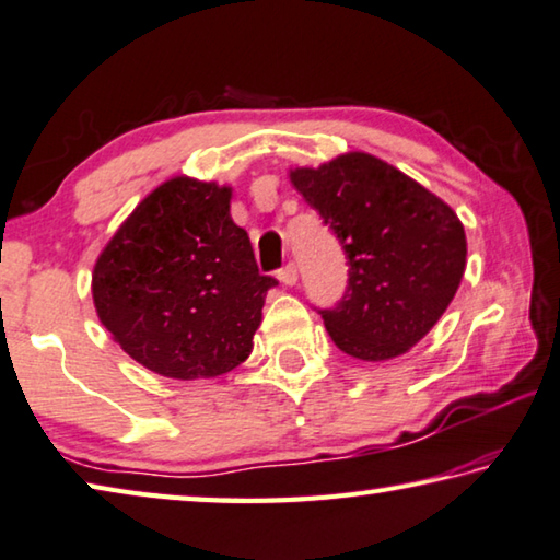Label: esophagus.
<instances>
[{"mask_svg":"<svg viewBox=\"0 0 560 560\" xmlns=\"http://www.w3.org/2000/svg\"><path fill=\"white\" fill-rule=\"evenodd\" d=\"M279 281L283 283V287H293V283L299 281V269H295L293 261H289L287 267L279 269Z\"/></svg>","mask_w":560,"mask_h":560,"instance_id":"obj_1","label":"esophagus"}]
</instances>
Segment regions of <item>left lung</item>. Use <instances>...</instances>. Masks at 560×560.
I'll use <instances>...</instances> for the list:
<instances>
[{
	"instance_id": "left-lung-1",
	"label": "left lung",
	"mask_w": 560,
	"mask_h": 560,
	"mask_svg": "<svg viewBox=\"0 0 560 560\" xmlns=\"http://www.w3.org/2000/svg\"><path fill=\"white\" fill-rule=\"evenodd\" d=\"M291 182L332 230L349 265L342 299L315 308L335 345L361 361L408 352L462 283V221L424 186L366 152L293 170Z\"/></svg>"
}]
</instances>
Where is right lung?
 <instances>
[{
    "mask_svg": "<svg viewBox=\"0 0 560 560\" xmlns=\"http://www.w3.org/2000/svg\"><path fill=\"white\" fill-rule=\"evenodd\" d=\"M277 279L259 273L230 189L177 177L120 225L92 277L96 313L124 352L155 374L211 378L252 352Z\"/></svg>",
    "mask_w": 560,
    "mask_h": 560,
    "instance_id": "add662e5",
    "label": "right lung"
}]
</instances>
